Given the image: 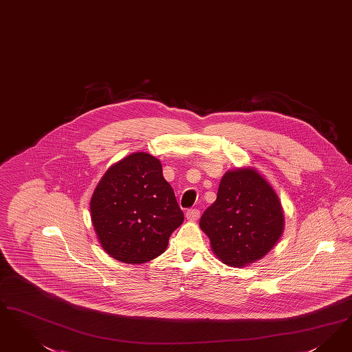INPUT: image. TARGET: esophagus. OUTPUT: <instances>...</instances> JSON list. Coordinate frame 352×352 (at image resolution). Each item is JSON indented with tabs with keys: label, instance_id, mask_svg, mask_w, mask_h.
I'll return each instance as SVG.
<instances>
[{
	"label": "esophagus",
	"instance_id": "esophagus-1",
	"mask_svg": "<svg viewBox=\"0 0 352 352\" xmlns=\"http://www.w3.org/2000/svg\"><path fill=\"white\" fill-rule=\"evenodd\" d=\"M199 216H200V212L197 208H192V210H188V211L186 212V217L190 221H195V220L199 219Z\"/></svg>",
	"mask_w": 352,
	"mask_h": 352
}]
</instances>
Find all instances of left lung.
I'll return each mask as SVG.
<instances>
[{"label": "left lung", "mask_w": 352, "mask_h": 352, "mask_svg": "<svg viewBox=\"0 0 352 352\" xmlns=\"http://www.w3.org/2000/svg\"><path fill=\"white\" fill-rule=\"evenodd\" d=\"M279 197L253 169L228 171L199 226L226 265L242 267L272 249L283 232Z\"/></svg>", "instance_id": "left-lung-1"}]
</instances>
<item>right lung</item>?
I'll return each instance as SVG.
<instances>
[{
	"instance_id": "obj_1",
	"label": "right lung",
	"mask_w": 352,
	"mask_h": 352,
	"mask_svg": "<svg viewBox=\"0 0 352 352\" xmlns=\"http://www.w3.org/2000/svg\"><path fill=\"white\" fill-rule=\"evenodd\" d=\"M90 212L106 253L124 263H145L164 253L183 212L161 162L133 153L115 164L98 183Z\"/></svg>"
}]
</instances>
